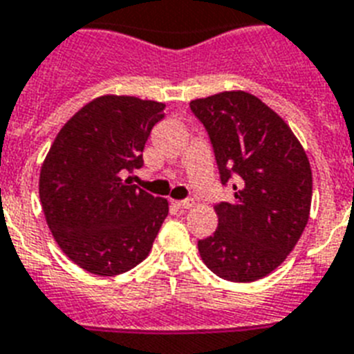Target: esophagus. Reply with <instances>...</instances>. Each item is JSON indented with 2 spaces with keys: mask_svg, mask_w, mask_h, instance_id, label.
I'll list each match as a JSON object with an SVG mask.
<instances>
[{
  "mask_svg": "<svg viewBox=\"0 0 354 354\" xmlns=\"http://www.w3.org/2000/svg\"><path fill=\"white\" fill-rule=\"evenodd\" d=\"M192 205H194V200H192V198H185V200L174 202V207H178V209H191Z\"/></svg>",
  "mask_w": 354,
  "mask_h": 354,
  "instance_id": "34e87169",
  "label": "esophagus"
}]
</instances>
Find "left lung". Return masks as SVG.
<instances>
[{
    "label": "left lung",
    "instance_id": "obj_1",
    "mask_svg": "<svg viewBox=\"0 0 354 354\" xmlns=\"http://www.w3.org/2000/svg\"><path fill=\"white\" fill-rule=\"evenodd\" d=\"M211 140L232 202L214 205L218 227L198 242L203 263L229 281L267 277L295 249L311 211V165L283 120L243 91L191 102Z\"/></svg>",
    "mask_w": 354,
    "mask_h": 354
}]
</instances>
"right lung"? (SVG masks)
Returning <instances> with one entry per match:
<instances>
[{"label": "right lung", "instance_id": "right-lung-1", "mask_svg": "<svg viewBox=\"0 0 354 354\" xmlns=\"http://www.w3.org/2000/svg\"><path fill=\"white\" fill-rule=\"evenodd\" d=\"M165 105L102 96L57 132L39 174V200L62 251L85 271L116 277L147 258L165 198L125 178L143 165V149Z\"/></svg>", "mask_w": 354, "mask_h": 354}]
</instances>
